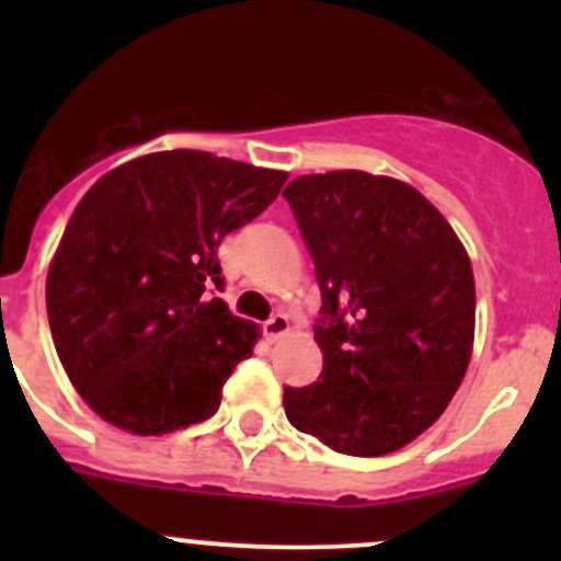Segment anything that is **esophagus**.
<instances>
[{
	"mask_svg": "<svg viewBox=\"0 0 561 561\" xmlns=\"http://www.w3.org/2000/svg\"><path fill=\"white\" fill-rule=\"evenodd\" d=\"M263 331L268 342H279V339H285L287 333H290V320H287L285 314H274L268 322H265Z\"/></svg>",
	"mask_w": 561,
	"mask_h": 561,
	"instance_id": "esophagus-1",
	"label": "esophagus"
}]
</instances>
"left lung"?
Wrapping results in <instances>:
<instances>
[{"mask_svg": "<svg viewBox=\"0 0 561 561\" xmlns=\"http://www.w3.org/2000/svg\"><path fill=\"white\" fill-rule=\"evenodd\" d=\"M282 195L322 293V371L285 388L287 421L336 454H393L443 415L467 375V249L415 186L388 175H298Z\"/></svg>", "mask_w": 561, "mask_h": 561, "instance_id": "1", "label": "left lung"}]
</instances>
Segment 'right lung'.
I'll use <instances>...</instances> for the list:
<instances>
[{
  "label": "right lung",
  "mask_w": 561,
  "mask_h": 561,
  "mask_svg": "<svg viewBox=\"0 0 561 561\" xmlns=\"http://www.w3.org/2000/svg\"><path fill=\"white\" fill-rule=\"evenodd\" d=\"M287 173L175 149L105 173L67 222L45 285L67 377L124 432L168 434L217 412L257 325L222 298L217 247Z\"/></svg>",
  "instance_id": "add662e5"
}]
</instances>
